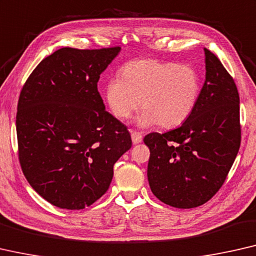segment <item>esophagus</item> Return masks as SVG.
Listing matches in <instances>:
<instances>
[{"instance_id":"obj_1","label":"esophagus","mask_w":256,"mask_h":256,"mask_svg":"<svg viewBox=\"0 0 256 256\" xmlns=\"http://www.w3.org/2000/svg\"><path fill=\"white\" fill-rule=\"evenodd\" d=\"M131 136H132V141H133V144H140L141 141H142V134H141L140 132L132 131V133H131Z\"/></svg>"}]
</instances>
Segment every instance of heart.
Segmentation results:
<instances>
[{
    "mask_svg": "<svg viewBox=\"0 0 256 256\" xmlns=\"http://www.w3.org/2000/svg\"><path fill=\"white\" fill-rule=\"evenodd\" d=\"M199 94L196 68L158 60H131L122 68L120 78L112 79L106 87L109 108L120 120L131 116L141 100L144 109L138 120L141 126L182 124L196 108Z\"/></svg>",
    "mask_w": 256,
    "mask_h": 256,
    "instance_id": "b5f03b06",
    "label": "heart"
}]
</instances>
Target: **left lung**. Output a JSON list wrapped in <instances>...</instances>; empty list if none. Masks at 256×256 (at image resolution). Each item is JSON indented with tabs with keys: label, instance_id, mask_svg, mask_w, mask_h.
<instances>
[{
	"label": "left lung",
	"instance_id": "left-lung-1",
	"mask_svg": "<svg viewBox=\"0 0 256 256\" xmlns=\"http://www.w3.org/2000/svg\"><path fill=\"white\" fill-rule=\"evenodd\" d=\"M204 56L206 80L190 116L177 128L144 138L150 150L147 177L152 192L174 208L199 207L215 196L242 140L234 80L206 48Z\"/></svg>",
	"mask_w": 256,
	"mask_h": 256
}]
</instances>
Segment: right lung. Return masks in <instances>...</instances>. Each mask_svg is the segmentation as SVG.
<instances>
[{"instance_id":"add662e5","label":"right lung","mask_w":256,"mask_h":256,"mask_svg":"<svg viewBox=\"0 0 256 256\" xmlns=\"http://www.w3.org/2000/svg\"><path fill=\"white\" fill-rule=\"evenodd\" d=\"M120 47H64L38 64L19 95V162L34 190L79 210L108 190L114 164L132 146L128 128L106 106L100 74Z\"/></svg>"}]
</instances>
